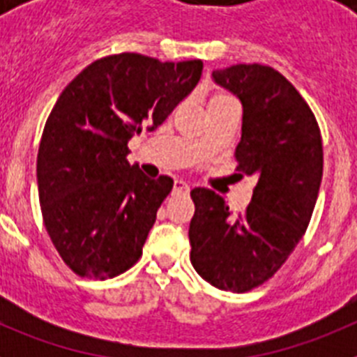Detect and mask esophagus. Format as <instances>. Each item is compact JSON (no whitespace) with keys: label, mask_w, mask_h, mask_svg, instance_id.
I'll return each mask as SVG.
<instances>
[{"label":"esophagus","mask_w":357,"mask_h":357,"mask_svg":"<svg viewBox=\"0 0 357 357\" xmlns=\"http://www.w3.org/2000/svg\"><path fill=\"white\" fill-rule=\"evenodd\" d=\"M173 193H189V184L185 181L176 178V181L173 182Z\"/></svg>","instance_id":"34e87169"}]
</instances>
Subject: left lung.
Segmentation results:
<instances>
[{
    "label": "left lung",
    "instance_id": "left-lung-1",
    "mask_svg": "<svg viewBox=\"0 0 357 357\" xmlns=\"http://www.w3.org/2000/svg\"><path fill=\"white\" fill-rule=\"evenodd\" d=\"M211 77L241 102L236 159L255 188L250 206L236 216L211 189L191 191V264L214 288L243 293L266 282L304 236L320 191L324 148L313 112L279 71L236 64Z\"/></svg>",
    "mask_w": 357,
    "mask_h": 357
}]
</instances>
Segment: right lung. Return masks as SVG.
<instances>
[{
  "instance_id": "1",
  "label": "right lung",
  "mask_w": 357,
  "mask_h": 357,
  "mask_svg": "<svg viewBox=\"0 0 357 357\" xmlns=\"http://www.w3.org/2000/svg\"><path fill=\"white\" fill-rule=\"evenodd\" d=\"M202 68L119 53L87 66L59 96L39 144L37 188L46 230L75 273L110 279L141 257L173 181L130 166L127 143L162 125Z\"/></svg>"
}]
</instances>
